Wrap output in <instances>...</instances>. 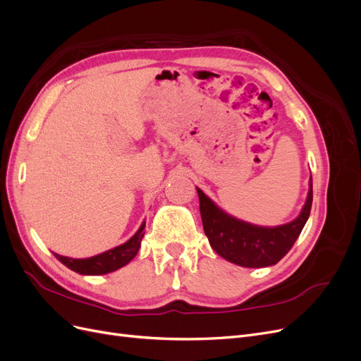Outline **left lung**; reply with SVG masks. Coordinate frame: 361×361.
Listing matches in <instances>:
<instances>
[{"label": "left lung", "mask_w": 361, "mask_h": 361, "mask_svg": "<svg viewBox=\"0 0 361 361\" xmlns=\"http://www.w3.org/2000/svg\"><path fill=\"white\" fill-rule=\"evenodd\" d=\"M204 233L211 247L232 264L247 268L274 265L297 241L312 209V179L307 200L297 220L279 227H259L224 214L197 188Z\"/></svg>", "instance_id": "left-lung-1"}]
</instances>
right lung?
Returning <instances> with one entry per match:
<instances>
[{
    "label": "right lung",
    "mask_w": 361,
    "mask_h": 361,
    "mask_svg": "<svg viewBox=\"0 0 361 361\" xmlns=\"http://www.w3.org/2000/svg\"><path fill=\"white\" fill-rule=\"evenodd\" d=\"M143 228H145V224H141L138 232L130 238L128 243L118 245L113 250H108L102 255H97L89 259H72V257L60 256V255H56V257L61 262L63 265H66L69 269L75 272H80V274H85V276L108 274V272H113L118 268L125 267L137 256L141 239H143V235H145Z\"/></svg>",
    "instance_id": "1"
}]
</instances>
